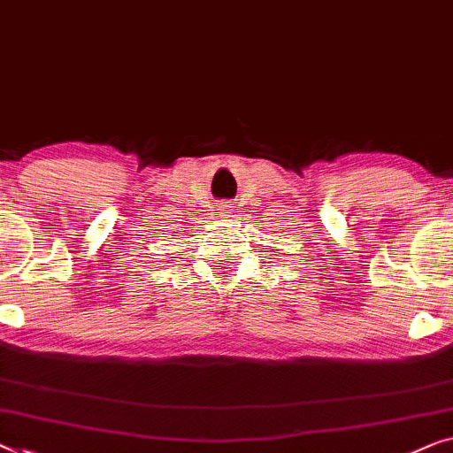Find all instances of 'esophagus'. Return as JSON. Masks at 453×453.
<instances>
[{
  "mask_svg": "<svg viewBox=\"0 0 453 453\" xmlns=\"http://www.w3.org/2000/svg\"><path fill=\"white\" fill-rule=\"evenodd\" d=\"M219 211H220V214H222V216H231L233 206H231V204H222V206L219 208Z\"/></svg>",
  "mask_w": 453,
  "mask_h": 453,
  "instance_id": "1",
  "label": "esophagus"
}]
</instances>
